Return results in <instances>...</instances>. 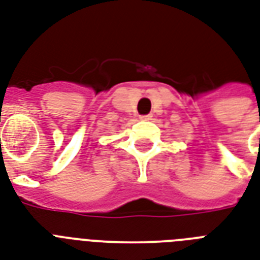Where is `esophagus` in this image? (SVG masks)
I'll list each match as a JSON object with an SVG mask.
<instances>
[{"mask_svg":"<svg viewBox=\"0 0 260 260\" xmlns=\"http://www.w3.org/2000/svg\"><path fill=\"white\" fill-rule=\"evenodd\" d=\"M151 114H147V116H140V120H151Z\"/></svg>","mask_w":260,"mask_h":260,"instance_id":"obj_1","label":"esophagus"}]
</instances>
